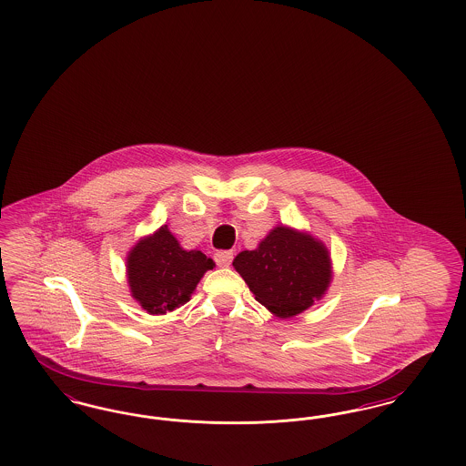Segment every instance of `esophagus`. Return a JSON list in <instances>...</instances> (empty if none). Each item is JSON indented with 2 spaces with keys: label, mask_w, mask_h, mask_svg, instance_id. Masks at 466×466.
I'll list each match as a JSON object with an SVG mask.
<instances>
[{
  "label": "esophagus",
  "mask_w": 466,
  "mask_h": 466,
  "mask_svg": "<svg viewBox=\"0 0 466 466\" xmlns=\"http://www.w3.org/2000/svg\"><path fill=\"white\" fill-rule=\"evenodd\" d=\"M232 258H234V253L232 251H218L215 253V262L218 267H228L232 264Z\"/></svg>",
  "instance_id": "esophagus-1"
}]
</instances>
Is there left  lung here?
<instances>
[{
  "mask_svg": "<svg viewBox=\"0 0 466 466\" xmlns=\"http://www.w3.org/2000/svg\"><path fill=\"white\" fill-rule=\"evenodd\" d=\"M255 299L278 318H293L319 300L332 281V258L309 232L274 227L255 249L234 262Z\"/></svg>",
  "mask_w": 466,
  "mask_h": 466,
  "instance_id": "left-lung-1",
  "label": "left lung"
}]
</instances>
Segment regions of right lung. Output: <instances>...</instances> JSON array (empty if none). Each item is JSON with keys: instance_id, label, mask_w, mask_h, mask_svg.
I'll list each match as a JSON object with an SVG mask.
<instances>
[{"instance_id": "add662e5", "label": "right lung", "mask_w": 466, "mask_h": 466, "mask_svg": "<svg viewBox=\"0 0 466 466\" xmlns=\"http://www.w3.org/2000/svg\"><path fill=\"white\" fill-rule=\"evenodd\" d=\"M126 260L131 295L148 314H166L188 302L200 278L215 267L199 249H183L167 225L141 238Z\"/></svg>"}]
</instances>
